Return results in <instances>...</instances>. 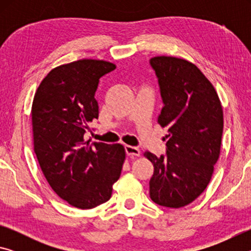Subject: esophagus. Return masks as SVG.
Instances as JSON below:
<instances>
[{
	"label": "esophagus",
	"mask_w": 251,
	"mask_h": 251,
	"mask_svg": "<svg viewBox=\"0 0 251 251\" xmlns=\"http://www.w3.org/2000/svg\"><path fill=\"white\" fill-rule=\"evenodd\" d=\"M125 151H126V154L129 155V156H139V155H141V151H139V148L136 147V146L126 145L125 146Z\"/></svg>",
	"instance_id": "1"
}]
</instances>
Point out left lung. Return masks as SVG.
Here are the masks:
<instances>
[{"label": "left lung", "mask_w": 251, "mask_h": 251, "mask_svg": "<svg viewBox=\"0 0 251 251\" xmlns=\"http://www.w3.org/2000/svg\"><path fill=\"white\" fill-rule=\"evenodd\" d=\"M150 64L163 100L157 122L168 127L166 154L144 152L154 164L150 195L157 205L180 208L209 184L222 145L223 108L214 86L193 63L157 56Z\"/></svg>", "instance_id": "1"}]
</instances>
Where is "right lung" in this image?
I'll return each instance as SVG.
<instances>
[{"instance_id":"1","label":"right lung","mask_w":251,"mask_h":251,"mask_svg":"<svg viewBox=\"0 0 251 251\" xmlns=\"http://www.w3.org/2000/svg\"><path fill=\"white\" fill-rule=\"evenodd\" d=\"M116 66L99 59L61 65L42 80L32 105L34 152L46 180L70 205L91 209L107 201L121 176V144L84 141L99 118L95 93Z\"/></svg>"}]
</instances>
